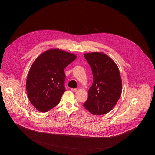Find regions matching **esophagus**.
Returning a JSON list of instances; mask_svg holds the SVG:
<instances>
[{
    "label": "esophagus",
    "mask_w": 155,
    "mask_h": 155,
    "mask_svg": "<svg viewBox=\"0 0 155 155\" xmlns=\"http://www.w3.org/2000/svg\"><path fill=\"white\" fill-rule=\"evenodd\" d=\"M77 90H78L77 89H72V90H71V91H73V92H74V93L77 92Z\"/></svg>",
    "instance_id": "obj_1"
}]
</instances>
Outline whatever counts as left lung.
<instances>
[{
    "label": "left lung",
    "instance_id": "obj_1",
    "mask_svg": "<svg viewBox=\"0 0 155 155\" xmlns=\"http://www.w3.org/2000/svg\"><path fill=\"white\" fill-rule=\"evenodd\" d=\"M84 56L91 68L93 83L83 106L94 115L106 114L115 106L121 94L119 69L114 61L104 53H87Z\"/></svg>",
    "mask_w": 155,
    "mask_h": 155
}]
</instances>
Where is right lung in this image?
Here are the masks:
<instances>
[{
	"instance_id": "obj_1",
	"label": "right lung",
	"mask_w": 155,
	"mask_h": 155,
	"mask_svg": "<svg viewBox=\"0 0 155 155\" xmlns=\"http://www.w3.org/2000/svg\"><path fill=\"white\" fill-rule=\"evenodd\" d=\"M77 56L58 48L42 53L32 63L26 83L28 96L33 106L47 112L56 106L65 91L64 69Z\"/></svg>"
}]
</instances>
